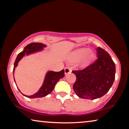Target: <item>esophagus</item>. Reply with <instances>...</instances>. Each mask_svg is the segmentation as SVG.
Wrapping results in <instances>:
<instances>
[{
	"instance_id": "1",
	"label": "esophagus",
	"mask_w": 129,
	"mask_h": 129,
	"mask_svg": "<svg viewBox=\"0 0 129 129\" xmlns=\"http://www.w3.org/2000/svg\"><path fill=\"white\" fill-rule=\"evenodd\" d=\"M64 72H65V74L66 75V74H68V73H69L70 72H71V68H70L67 67L64 69Z\"/></svg>"
}]
</instances>
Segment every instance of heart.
I'll use <instances>...</instances> for the list:
<instances>
[{
    "label": "heart",
    "instance_id": "1",
    "mask_svg": "<svg viewBox=\"0 0 129 129\" xmlns=\"http://www.w3.org/2000/svg\"><path fill=\"white\" fill-rule=\"evenodd\" d=\"M90 49L81 48L74 51L71 54V58L73 61H78L82 58L80 62V65L82 67H85L92 62L95 55L90 52Z\"/></svg>",
    "mask_w": 129,
    "mask_h": 129
}]
</instances>
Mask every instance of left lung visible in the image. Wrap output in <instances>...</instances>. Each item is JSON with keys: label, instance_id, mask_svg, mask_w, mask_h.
I'll return each mask as SVG.
<instances>
[{"label": "left lung", "instance_id": "left-lung-1", "mask_svg": "<svg viewBox=\"0 0 129 129\" xmlns=\"http://www.w3.org/2000/svg\"><path fill=\"white\" fill-rule=\"evenodd\" d=\"M97 59L81 71L72 72L76 76L73 86L78 97L94 100L108 92L115 80V65L110 54L101 48H97Z\"/></svg>", "mask_w": 129, "mask_h": 129}]
</instances>
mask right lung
I'll return each mask as SVG.
<instances>
[{
	"instance_id": "right-lung-1",
	"label": "right lung",
	"mask_w": 129,
	"mask_h": 129,
	"mask_svg": "<svg viewBox=\"0 0 129 129\" xmlns=\"http://www.w3.org/2000/svg\"><path fill=\"white\" fill-rule=\"evenodd\" d=\"M46 47V45L40 43H32L29 44H28L27 46H25L23 51L20 52V53L18 54V55H17L16 58V60H15V61L14 69H13L14 78L15 68H16V67L17 66V65H18V62H19V61H20L24 56H25V55L28 56L30 54L35 53L36 52L42 51L44 48ZM64 76L65 75L64 69H62V71H61L60 72H56L51 71H48L46 75H45L42 86H41V88L39 89L38 92H36V93H35L32 95H26L21 93L19 89H18L23 95L29 98V99H35V98H41L45 97V96L47 95L48 94H49V93H51V91L53 90L56 83L61 78H62L64 77ZM14 81L15 82H16L15 80V78Z\"/></svg>"
}]
</instances>
